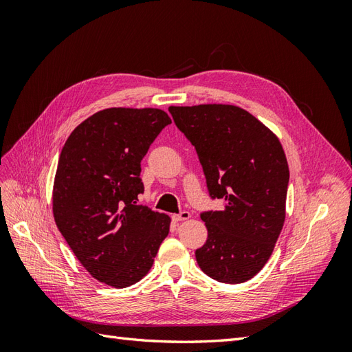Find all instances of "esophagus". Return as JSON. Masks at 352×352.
<instances>
[{
	"mask_svg": "<svg viewBox=\"0 0 352 352\" xmlns=\"http://www.w3.org/2000/svg\"><path fill=\"white\" fill-rule=\"evenodd\" d=\"M173 221H184V220H188L190 219V212L189 211H180L179 214H173Z\"/></svg>",
	"mask_w": 352,
	"mask_h": 352,
	"instance_id": "esophagus-1",
	"label": "esophagus"
}]
</instances>
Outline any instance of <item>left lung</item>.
I'll return each mask as SVG.
<instances>
[{
	"instance_id": "left-lung-1",
	"label": "left lung",
	"mask_w": 352,
	"mask_h": 352,
	"mask_svg": "<svg viewBox=\"0 0 352 352\" xmlns=\"http://www.w3.org/2000/svg\"><path fill=\"white\" fill-rule=\"evenodd\" d=\"M195 146L208 194L220 211L201 212L208 238L195 251L199 269L221 283L252 279L273 252L285 221L289 167L269 127L236 105L168 107Z\"/></svg>"
}]
</instances>
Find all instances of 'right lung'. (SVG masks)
Here are the masks:
<instances>
[{
    "mask_svg": "<svg viewBox=\"0 0 352 352\" xmlns=\"http://www.w3.org/2000/svg\"><path fill=\"white\" fill-rule=\"evenodd\" d=\"M172 123L158 109H105L63 146L52 189L61 235L92 278L114 287L140 282L168 235L170 217L138 206L141 160Z\"/></svg>",
    "mask_w": 352,
    "mask_h": 352,
    "instance_id": "add662e5",
    "label": "right lung"
}]
</instances>
